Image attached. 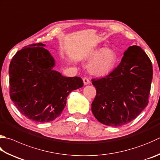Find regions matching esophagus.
I'll list each match as a JSON object with an SVG mask.
<instances>
[{"label":"esophagus","instance_id":"esophagus-1","mask_svg":"<svg viewBox=\"0 0 160 160\" xmlns=\"http://www.w3.org/2000/svg\"><path fill=\"white\" fill-rule=\"evenodd\" d=\"M83 81L84 85H88V84H90V79H88V78H87V77H84L83 79Z\"/></svg>","mask_w":160,"mask_h":160}]
</instances>
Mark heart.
I'll return each instance as SVG.
<instances>
[{"label": "heart", "mask_w": 160, "mask_h": 160, "mask_svg": "<svg viewBox=\"0 0 160 160\" xmlns=\"http://www.w3.org/2000/svg\"><path fill=\"white\" fill-rule=\"evenodd\" d=\"M86 59L92 60L88 66L90 73L102 76L112 70L116 61V53L112 49L98 48L90 52L87 55Z\"/></svg>", "instance_id": "b5f03b06"}]
</instances>
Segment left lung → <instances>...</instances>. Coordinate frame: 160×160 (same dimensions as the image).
<instances>
[{"instance_id": "8db88e82", "label": "left lung", "mask_w": 160, "mask_h": 160, "mask_svg": "<svg viewBox=\"0 0 160 160\" xmlns=\"http://www.w3.org/2000/svg\"><path fill=\"white\" fill-rule=\"evenodd\" d=\"M152 66L140 47H129L120 64L109 74L92 79L96 96L91 104L99 122L119 127L131 122L148 104Z\"/></svg>"}]
</instances>
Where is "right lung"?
<instances>
[{
	"instance_id": "add662e5",
	"label": "right lung",
	"mask_w": 160,
	"mask_h": 160,
	"mask_svg": "<svg viewBox=\"0 0 160 160\" xmlns=\"http://www.w3.org/2000/svg\"><path fill=\"white\" fill-rule=\"evenodd\" d=\"M44 47L38 43L23 47L9 67L12 101L21 113L38 122L55 120L70 92L83 86L81 78L66 77L53 70L55 60Z\"/></svg>"
}]
</instances>
